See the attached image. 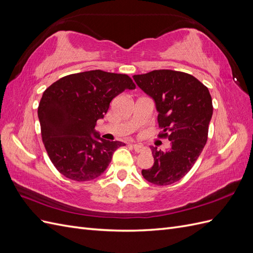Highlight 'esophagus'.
Here are the masks:
<instances>
[{
	"instance_id": "obj_1",
	"label": "esophagus",
	"mask_w": 253,
	"mask_h": 253,
	"mask_svg": "<svg viewBox=\"0 0 253 253\" xmlns=\"http://www.w3.org/2000/svg\"><path fill=\"white\" fill-rule=\"evenodd\" d=\"M133 148H134L135 152H137V153H141L145 149L142 144H133Z\"/></svg>"
}]
</instances>
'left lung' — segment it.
I'll return each mask as SVG.
<instances>
[{
  "label": "left lung",
  "instance_id": "obj_1",
  "mask_svg": "<svg viewBox=\"0 0 253 253\" xmlns=\"http://www.w3.org/2000/svg\"><path fill=\"white\" fill-rule=\"evenodd\" d=\"M133 78L154 99L162 128L158 137L171 141L165 151L151 147L154 165L141 174L153 185H172L192 169L208 139L213 114L209 89L192 75L171 70L152 71Z\"/></svg>",
  "mask_w": 253,
  "mask_h": 253
}]
</instances>
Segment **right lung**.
I'll return each instance as SVG.
<instances>
[{"label": "right lung", "mask_w": 253, "mask_h": 253, "mask_svg": "<svg viewBox=\"0 0 253 253\" xmlns=\"http://www.w3.org/2000/svg\"><path fill=\"white\" fill-rule=\"evenodd\" d=\"M135 87L126 74L95 70L65 76L44 90L38 108L42 140L61 174L87 181L106 170L125 143L102 139L95 126L115 97Z\"/></svg>", "instance_id": "add662e5"}]
</instances>
